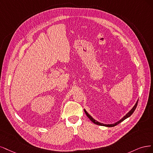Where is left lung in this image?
I'll use <instances>...</instances> for the list:
<instances>
[{
  "instance_id": "8db88e82",
  "label": "left lung",
  "mask_w": 153,
  "mask_h": 153,
  "mask_svg": "<svg viewBox=\"0 0 153 153\" xmlns=\"http://www.w3.org/2000/svg\"><path fill=\"white\" fill-rule=\"evenodd\" d=\"M138 100H137V102L135 103V104L134 105V106L133 107L132 109H131L128 112L127 114H126L125 116H123L120 121H118L116 122L115 123H113V124H103V123H100V122H98V121L95 120L94 119V118L92 117L89 114H88V113L87 112V111H86L85 109H84V111H85V112L86 113V116L88 117V118H89V119H90L93 123H95V124H96V125H97L104 126H107V127H113V126H114L118 125V124H119V123H120L122 122L123 121H124L126 119V118L129 117L133 114V113H134V112L135 111V109H136V107H137V106Z\"/></svg>"
}]
</instances>
